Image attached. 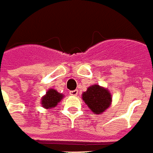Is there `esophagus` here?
I'll return each mask as SVG.
<instances>
[{
  "mask_svg": "<svg viewBox=\"0 0 153 153\" xmlns=\"http://www.w3.org/2000/svg\"><path fill=\"white\" fill-rule=\"evenodd\" d=\"M78 93H79V91H78V90H74V91H70V95L74 96H74H77Z\"/></svg>",
  "mask_w": 153,
  "mask_h": 153,
  "instance_id": "esophagus-1",
  "label": "esophagus"
}]
</instances>
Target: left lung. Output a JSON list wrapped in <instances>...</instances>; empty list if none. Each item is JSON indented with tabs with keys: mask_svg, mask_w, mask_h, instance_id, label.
<instances>
[{
	"mask_svg": "<svg viewBox=\"0 0 153 153\" xmlns=\"http://www.w3.org/2000/svg\"><path fill=\"white\" fill-rule=\"evenodd\" d=\"M82 100L96 114H102L111 104V95L108 90L93 85L82 94Z\"/></svg>",
	"mask_w": 153,
	"mask_h": 153,
	"instance_id": "obj_1",
	"label": "left lung"
}]
</instances>
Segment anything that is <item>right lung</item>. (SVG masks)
Segmentation results:
<instances>
[{
	"label": "right lung",
	"instance_id": "1",
	"mask_svg": "<svg viewBox=\"0 0 153 153\" xmlns=\"http://www.w3.org/2000/svg\"><path fill=\"white\" fill-rule=\"evenodd\" d=\"M63 95L61 93H58L56 90L53 89H49L45 97L41 100L42 106L44 108H49L55 107L57 103L62 99Z\"/></svg>",
	"mask_w": 153,
	"mask_h": 153
}]
</instances>
